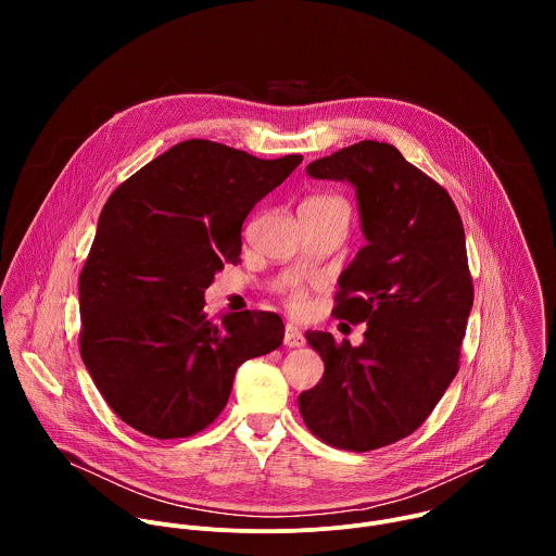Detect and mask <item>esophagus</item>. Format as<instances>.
<instances>
[{
	"mask_svg": "<svg viewBox=\"0 0 556 556\" xmlns=\"http://www.w3.org/2000/svg\"><path fill=\"white\" fill-rule=\"evenodd\" d=\"M283 345L286 348H301V345H305V339H303V334H301V330L296 326H292V324L286 326Z\"/></svg>",
	"mask_w": 556,
	"mask_h": 556,
	"instance_id": "34e87169",
	"label": "esophagus"
}]
</instances>
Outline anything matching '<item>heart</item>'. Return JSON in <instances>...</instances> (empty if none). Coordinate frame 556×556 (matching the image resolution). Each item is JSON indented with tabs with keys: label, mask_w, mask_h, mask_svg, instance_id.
<instances>
[{
	"label": "heart",
	"mask_w": 556,
	"mask_h": 556,
	"mask_svg": "<svg viewBox=\"0 0 556 556\" xmlns=\"http://www.w3.org/2000/svg\"><path fill=\"white\" fill-rule=\"evenodd\" d=\"M328 202H343V200H339V198H334V195H312V198H307L303 204H328ZM283 301H286V305H288L290 312L301 314V312L307 309V303H309V301H307V290L301 288V286H292V288L286 292Z\"/></svg>",
	"instance_id": "1"
}]
</instances>
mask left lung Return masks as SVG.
Listing matches in <instances>:
<instances>
[{"mask_svg":"<svg viewBox=\"0 0 556 556\" xmlns=\"http://www.w3.org/2000/svg\"><path fill=\"white\" fill-rule=\"evenodd\" d=\"M307 174L356 187L367 247L341 275L332 316L367 330L361 348L305 334L326 371L299 412L326 444L365 453L412 435L459 369L472 307L464 226L446 189L393 144L361 140Z\"/></svg>","mask_w":556,"mask_h":556,"instance_id":"left-lung-1","label":"left lung"}]
</instances>
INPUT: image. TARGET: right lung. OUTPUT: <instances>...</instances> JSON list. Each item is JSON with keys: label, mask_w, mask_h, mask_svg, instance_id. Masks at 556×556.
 Instances as JSON below:
<instances>
[{"label": "right lung", "mask_w": 556, "mask_h": 556, "mask_svg": "<svg viewBox=\"0 0 556 556\" xmlns=\"http://www.w3.org/2000/svg\"><path fill=\"white\" fill-rule=\"evenodd\" d=\"M301 161L193 138L110 195L78 277V348L125 425L157 440L204 431L226 407L237 367L281 345L277 314L244 309L215 321L204 290L240 260L253 206Z\"/></svg>", "instance_id": "1"}]
</instances>
